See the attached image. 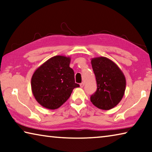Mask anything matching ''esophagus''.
Segmentation results:
<instances>
[{
	"instance_id": "1",
	"label": "esophagus",
	"mask_w": 152,
	"mask_h": 152,
	"mask_svg": "<svg viewBox=\"0 0 152 152\" xmlns=\"http://www.w3.org/2000/svg\"><path fill=\"white\" fill-rule=\"evenodd\" d=\"M80 86L81 88H82V87H83V86H84V82H82V83L80 84Z\"/></svg>"
}]
</instances>
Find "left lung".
I'll list each match as a JSON object with an SVG mask.
<instances>
[{"mask_svg":"<svg viewBox=\"0 0 152 152\" xmlns=\"http://www.w3.org/2000/svg\"><path fill=\"white\" fill-rule=\"evenodd\" d=\"M91 64L97 90L91 95V101L100 109H111L119 103L125 94L124 74L114 61L106 57L92 58Z\"/></svg>","mask_w":152,"mask_h":152,"instance_id":"obj_1","label":"left lung"}]
</instances>
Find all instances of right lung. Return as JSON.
<instances>
[{
	"mask_svg": "<svg viewBox=\"0 0 152 152\" xmlns=\"http://www.w3.org/2000/svg\"><path fill=\"white\" fill-rule=\"evenodd\" d=\"M70 58L56 56L41 65L33 73L31 85L36 101L46 109L54 110L69 99L75 83Z\"/></svg>",
	"mask_w": 152,
	"mask_h": 152,
	"instance_id": "1",
	"label": "right lung"
}]
</instances>
